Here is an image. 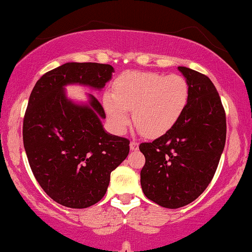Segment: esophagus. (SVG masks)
Returning <instances> with one entry per match:
<instances>
[{
    "label": "esophagus",
    "instance_id": "1",
    "mask_svg": "<svg viewBox=\"0 0 252 252\" xmlns=\"http://www.w3.org/2000/svg\"><path fill=\"white\" fill-rule=\"evenodd\" d=\"M130 150H131V151H136V150H138V143L135 141L130 142Z\"/></svg>",
    "mask_w": 252,
    "mask_h": 252
}]
</instances>
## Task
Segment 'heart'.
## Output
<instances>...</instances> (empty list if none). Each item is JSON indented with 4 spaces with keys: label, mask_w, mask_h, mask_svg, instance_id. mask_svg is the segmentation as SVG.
<instances>
[{
    "label": "heart",
    "mask_w": 252,
    "mask_h": 252,
    "mask_svg": "<svg viewBox=\"0 0 252 252\" xmlns=\"http://www.w3.org/2000/svg\"><path fill=\"white\" fill-rule=\"evenodd\" d=\"M189 101V85L179 74L126 72L116 79L113 94L103 106L116 131H123L132 111L133 124L149 138H158L174 128Z\"/></svg>",
    "instance_id": "heart-1"
}]
</instances>
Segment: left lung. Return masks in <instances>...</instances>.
<instances>
[{"instance_id":"left-lung-1","label":"left lung","mask_w":252,"mask_h":252,"mask_svg":"<svg viewBox=\"0 0 252 252\" xmlns=\"http://www.w3.org/2000/svg\"><path fill=\"white\" fill-rule=\"evenodd\" d=\"M189 85L186 110L166 135L142 143L141 185L145 196L165 208L193 202L214 177L225 144V111L208 76L179 66Z\"/></svg>"}]
</instances>
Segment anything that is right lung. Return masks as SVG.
Listing matches in <instances>:
<instances>
[{
	"instance_id": "obj_1",
	"label": "right lung",
	"mask_w": 252,
	"mask_h": 252,
	"mask_svg": "<svg viewBox=\"0 0 252 252\" xmlns=\"http://www.w3.org/2000/svg\"><path fill=\"white\" fill-rule=\"evenodd\" d=\"M114 68L108 63H66L46 72L30 94L23 143L34 178L51 199L69 208H87L107 192L110 173L129 154V139L109 135L103 107L89 94V106L66 98L63 86L101 89Z\"/></svg>"
}]
</instances>
